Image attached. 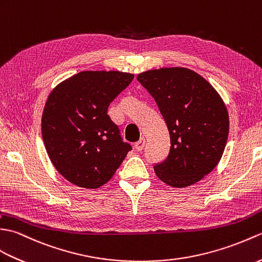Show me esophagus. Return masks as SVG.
<instances>
[{
    "instance_id": "34e87169",
    "label": "esophagus",
    "mask_w": 262,
    "mask_h": 262,
    "mask_svg": "<svg viewBox=\"0 0 262 262\" xmlns=\"http://www.w3.org/2000/svg\"><path fill=\"white\" fill-rule=\"evenodd\" d=\"M144 144H146V139H144V138H140V140L137 141V142L135 143V148H136V150H138V151H141V150L143 149V147H144Z\"/></svg>"
}]
</instances>
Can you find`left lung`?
<instances>
[{
  "label": "left lung",
  "instance_id": "8db88e82",
  "mask_svg": "<svg viewBox=\"0 0 262 262\" xmlns=\"http://www.w3.org/2000/svg\"><path fill=\"white\" fill-rule=\"evenodd\" d=\"M137 79L158 105L170 136L165 161L156 175L171 187H187L210 173L222 158L229 136V113L214 87L184 67L151 69Z\"/></svg>",
  "mask_w": 262,
  "mask_h": 262
}]
</instances>
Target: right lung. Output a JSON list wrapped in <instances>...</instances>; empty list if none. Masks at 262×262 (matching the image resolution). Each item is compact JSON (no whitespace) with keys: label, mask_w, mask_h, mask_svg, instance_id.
Returning <instances> with one entry per match:
<instances>
[{"label":"right lung","mask_w":262,"mask_h":262,"mask_svg":"<svg viewBox=\"0 0 262 262\" xmlns=\"http://www.w3.org/2000/svg\"><path fill=\"white\" fill-rule=\"evenodd\" d=\"M133 78L119 71H85L51 91L41 119L42 139L52 165L68 182L101 187L131 150L107 108Z\"/></svg>","instance_id":"right-lung-1"}]
</instances>
